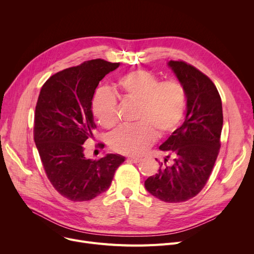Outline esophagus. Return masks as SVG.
Segmentation results:
<instances>
[{
	"label": "esophagus",
	"mask_w": 254,
	"mask_h": 254,
	"mask_svg": "<svg viewBox=\"0 0 254 254\" xmlns=\"http://www.w3.org/2000/svg\"><path fill=\"white\" fill-rule=\"evenodd\" d=\"M140 161H141V158H138V157H128L127 158V162H131V163H134V164H137Z\"/></svg>",
	"instance_id": "1"
}]
</instances>
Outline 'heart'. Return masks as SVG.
Here are the masks:
<instances>
[{"instance_id": "1", "label": "heart", "mask_w": 254, "mask_h": 254, "mask_svg": "<svg viewBox=\"0 0 254 254\" xmlns=\"http://www.w3.org/2000/svg\"><path fill=\"white\" fill-rule=\"evenodd\" d=\"M120 96L138 104L134 126L122 127L109 138L111 148L119 153L137 155L142 153L158 137L174 131L185 114L188 96L177 81L161 82L154 73L135 70L116 81ZM92 113L101 126L113 127L117 123V100L108 89L96 92L91 104Z\"/></svg>"}]
</instances>
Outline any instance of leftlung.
Wrapping results in <instances>:
<instances>
[{
    "label": "left lung",
    "instance_id": "1",
    "mask_svg": "<svg viewBox=\"0 0 254 254\" xmlns=\"http://www.w3.org/2000/svg\"><path fill=\"white\" fill-rule=\"evenodd\" d=\"M168 65L188 96L183 125L159 146L168 153L165 166L145 181V189L167 203H181L195 196L207 183L220 148L222 104L210 78L182 61ZM173 162L166 165L167 158Z\"/></svg>",
    "mask_w": 254,
    "mask_h": 254
}]
</instances>
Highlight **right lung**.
<instances>
[{
    "label": "right lung",
    "mask_w": 254,
    "mask_h": 254,
    "mask_svg": "<svg viewBox=\"0 0 254 254\" xmlns=\"http://www.w3.org/2000/svg\"><path fill=\"white\" fill-rule=\"evenodd\" d=\"M119 65L100 59L84 62L52 75L40 91L35 143L49 181L70 201H89L106 191L126 159L110 153L93 161L83 147L96 128L91 111L96 88Z\"/></svg>",
    "instance_id": "obj_1"
}]
</instances>
